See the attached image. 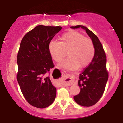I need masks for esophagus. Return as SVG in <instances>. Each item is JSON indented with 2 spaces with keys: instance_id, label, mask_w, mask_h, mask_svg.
Segmentation results:
<instances>
[{
  "instance_id": "obj_1",
  "label": "esophagus",
  "mask_w": 123,
  "mask_h": 123,
  "mask_svg": "<svg viewBox=\"0 0 123 123\" xmlns=\"http://www.w3.org/2000/svg\"><path fill=\"white\" fill-rule=\"evenodd\" d=\"M74 81V77L72 74H68L65 78V83L68 86H71L73 82Z\"/></svg>"
}]
</instances>
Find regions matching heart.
Returning <instances> with one entry per match:
<instances>
[{
	"label": "heart",
	"mask_w": 123,
	"mask_h": 123,
	"mask_svg": "<svg viewBox=\"0 0 123 123\" xmlns=\"http://www.w3.org/2000/svg\"><path fill=\"white\" fill-rule=\"evenodd\" d=\"M49 50L55 62L62 60L68 51V57L58 64V67L68 70H75L79 67H87L92 60L95 53L92 40L75 31L65 32L60 41H52L49 45Z\"/></svg>",
	"instance_id": "b5f03b06"
}]
</instances>
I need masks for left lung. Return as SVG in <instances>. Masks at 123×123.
Returning <instances> with one entry per match:
<instances>
[{"label": "left lung", "mask_w": 123, "mask_h": 123, "mask_svg": "<svg viewBox=\"0 0 123 123\" xmlns=\"http://www.w3.org/2000/svg\"><path fill=\"white\" fill-rule=\"evenodd\" d=\"M70 28H81L86 30L94 45V58L89 65L79 74L78 86L81 91L79 94L73 97L75 102L79 105L91 106L95 105L102 97L108 81L106 54L98 38L87 28L82 25Z\"/></svg>", "instance_id": "1"}]
</instances>
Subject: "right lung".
<instances>
[{
  "mask_svg": "<svg viewBox=\"0 0 123 123\" xmlns=\"http://www.w3.org/2000/svg\"><path fill=\"white\" fill-rule=\"evenodd\" d=\"M62 29L39 25L21 40L17 55V81L25 99L36 108L50 106L56 97V87L47 76L54 67L49 45Z\"/></svg>",
  "mask_w": 123,
  "mask_h": 123,
  "instance_id": "right-lung-1",
  "label": "right lung"
}]
</instances>
